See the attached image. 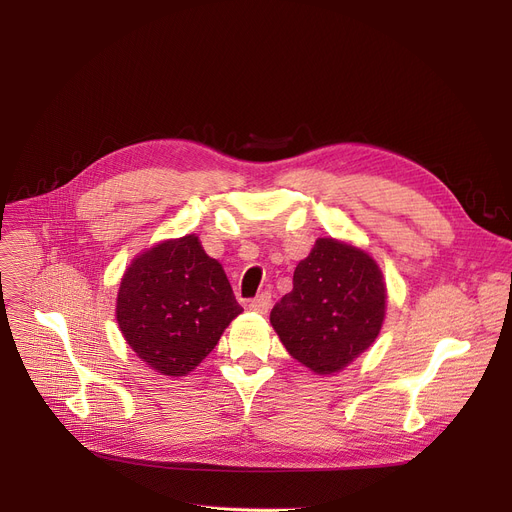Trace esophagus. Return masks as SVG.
<instances>
[{"label":"esophagus","mask_w":512,"mask_h":512,"mask_svg":"<svg viewBox=\"0 0 512 512\" xmlns=\"http://www.w3.org/2000/svg\"><path fill=\"white\" fill-rule=\"evenodd\" d=\"M272 307V294L270 292H261L251 301V309L257 313H267Z\"/></svg>","instance_id":"esophagus-1"}]
</instances>
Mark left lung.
Here are the masks:
<instances>
[{
  "label": "left lung",
  "mask_w": 512,
  "mask_h": 512,
  "mask_svg": "<svg viewBox=\"0 0 512 512\" xmlns=\"http://www.w3.org/2000/svg\"><path fill=\"white\" fill-rule=\"evenodd\" d=\"M386 299L384 274L367 251L332 236L317 238L270 321L292 359L332 375L378 338Z\"/></svg>",
  "instance_id": "8db88e82"
}]
</instances>
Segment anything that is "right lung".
I'll use <instances>...</instances> for the list:
<instances>
[{"instance_id": "add662e5", "label": "right lung", "mask_w": 512, "mask_h": 512, "mask_svg": "<svg viewBox=\"0 0 512 512\" xmlns=\"http://www.w3.org/2000/svg\"><path fill=\"white\" fill-rule=\"evenodd\" d=\"M242 313L218 259L197 234L161 240L130 261L116 319L128 346L161 375L191 373Z\"/></svg>"}]
</instances>
